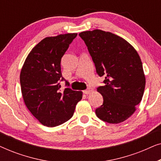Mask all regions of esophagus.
Wrapping results in <instances>:
<instances>
[{
	"label": "esophagus",
	"mask_w": 161,
	"mask_h": 161,
	"mask_svg": "<svg viewBox=\"0 0 161 161\" xmlns=\"http://www.w3.org/2000/svg\"><path fill=\"white\" fill-rule=\"evenodd\" d=\"M92 91H93V89H92V88H88L86 90L83 91V93L86 94H89L91 93Z\"/></svg>",
	"instance_id": "34e87169"
}]
</instances>
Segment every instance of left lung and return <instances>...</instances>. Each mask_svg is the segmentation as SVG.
Returning a JSON list of instances; mask_svg holds the SVG:
<instances>
[{"label": "left lung", "instance_id": "left-lung-1", "mask_svg": "<svg viewBox=\"0 0 161 161\" xmlns=\"http://www.w3.org/2000/svg\"><path fill=\"white\" fill-rule=\"evenodd\" d=\"M79 36L87 46L96 72L104 77V86L97 87L103 105L95 110L100 119L118 124L136 111L144 94L145 79L138 53L122 37L101 30L83 31Z\"/></svg>", "mask_w": 161, "mask_h": 161}]
</instances>
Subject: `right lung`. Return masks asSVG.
Wrapping results in <instances>:
<instances>
[{"mask_svg":"<svg viewBox=\"0 0 161 161\" xmlns=\"http://www.w3.org/2000/svg\"><path fill=\"white\" fill-rule=\"evenodd\" d=\"M77 35L46 37L33 48L22 68L19 80L24 102L45 126H58L71 119L82 99V92L70 89L61 72V58ZM61 81H65L64 90Z\"/></svg>","mask_w":161,"mask_h":161,"instance_id":"1","label":"right lung"}]
</instances>
